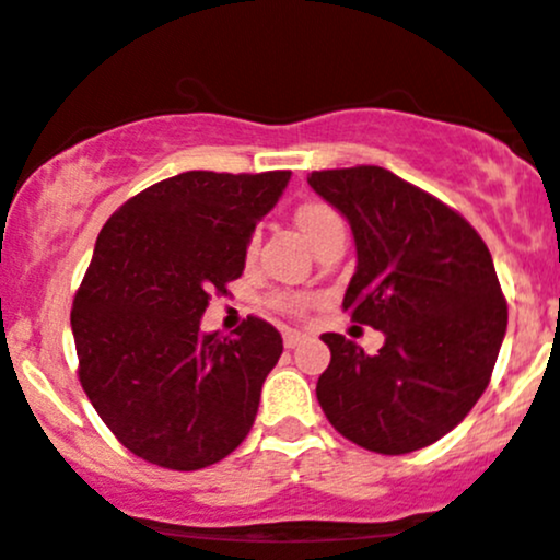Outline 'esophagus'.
<instances>
[{"label":"esophagus","mask_w":560,"mask_h":560,"mask_svg":"<svg viewBox=\"0 0 560 560\" xmlns=\"http://www.w3.org/2000/svg\"><path fill=\"white\" fill-rule=\"evenodd\" d=\"M305 334L302 331H292V329H287L284 331V347H289V350H292V347H298V345H302L305 342Z\"/></svg>","instance_id":"esophagus-1"}]
</instances>
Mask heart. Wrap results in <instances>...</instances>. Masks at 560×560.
<instances>
[{
  "label": "heart",
  "mask_w": 560,
  "mask_h": 560,
  "mask_svg": "<svg viewBox=\"0 0 560 560\" xmlns=\"http://www.w3.org/2000/svg\"><path fill=\"white\" fill-rule=\"evenodd\" d=\"M334 223H339V215L334 213L329 205H324V202H305V205H300L298 210H294V226L302 231V236H305V240L311 244H316L318 236L324 234V231H329ZM247 255H249V258L255 255V240H249ZM279 305L284 307V311L300 313L302 307L307 305V302L302 298H279Z\"/></svg>",
  "instance_id": "obj_1"
}]
</instances>
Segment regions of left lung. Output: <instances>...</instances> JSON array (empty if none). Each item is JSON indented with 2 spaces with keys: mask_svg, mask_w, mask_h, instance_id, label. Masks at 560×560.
<instances>
[{
  "mask_svg": "<svg viewBox=\"0 0 560 560\" xmlns=\"http://www.w3.org/2000/svg\"><path fill=\"white\" fill-rule=\"evenodd\" d=\"M307 184L355 240L342 307L384 334L376 355L342 334L320 337L331 350L320 408L374 453L432 445L477 405L503 345L508 307L490 249L466 218L378 165L313 171Z\"/></svg>",
  "mask_w": 560,
  "mask_h": 560,
  "instance_id": "8db88e82",
  "label": "left lung"
}]
</instances>
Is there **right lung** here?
Segmentation results:
<instances>
[{
  "instance_id": "right-lung-1",
  "label": "right lung",
  "mask_w": 560,
  "mask_h": 560,
  "mask_svg": "<svg viewBox=\"0 0 560 560\" xmlns=\"http://www.w3.org/2000/svg\"><path fill=\"white\" fill-rule=\"evenodd\" d=\"M289 171H186L139 191L96 236L70 311L81 387L139 458L197 471L242 445L281 334L249 316L199 329L210 292L240 279L247 244Z\"/></svg>"
}]
</instances>
